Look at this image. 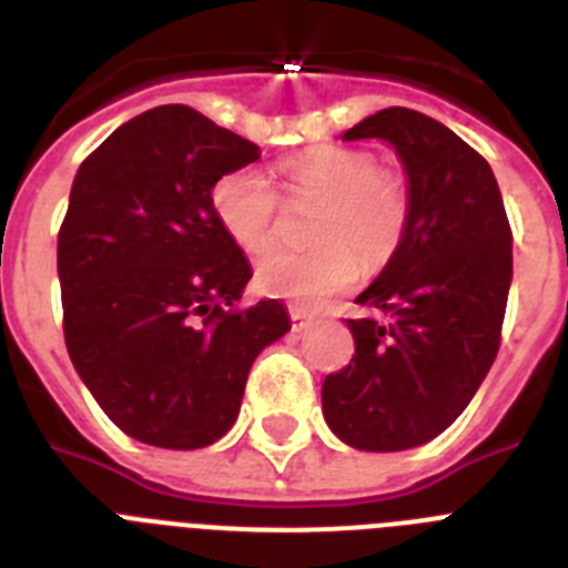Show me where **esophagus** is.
Masks as SVG:
<instances>
[{
	"label": "esophagus",
	"mask_w": 568,
	"mask_h": 568,
	"mask_svg": "<svg viewBox=\"0 0 568 568\" xmlns=\"http://www.w3.org/2000/svg\"><path fill=\"white\" fill-rule=\"evenodd\" d=\"M288 317H291V328H294V332H305V328L314 323L312 314H305L303 308H297V305H291Z\"/></svg>",
	"instance_id": "34e87169"
}]
</instances>
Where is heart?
<instances>
[{
    "instance_id": "1",
    "label": "heart",
    "mask_w": 568,
    "mask_h": 568,
    "mask_svg": "<svg viewBox=\"0 0 568 568\" xmlns=\"http://www.w3.org/2000/svg\"><path fill=\"white\" fill-rule=\"evenodd\" d=\"M288 200L323 202L314 223L312 251L271 248L256 263V285L265 294L317 305L359 280V260L368 268L386 265L406 240L412 194L403 176L379 168L377 156L359 148H312L280 162ZM211 205L245 254H260L277 234L283 200L256 168H234L214 182Z\"/></svg>"
}]
</instances>
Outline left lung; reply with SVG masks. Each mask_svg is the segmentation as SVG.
Instances as JSON below:
<instances>
[{"label":"left lung","instance_id":"1","mask_svg":"<svg viewBox=\"0 0 568 568\" xmlns=\"http://www.w3.org/2000/svg\"><path fill=\"white\" fill-rule=\"evenodd\" d=\"M386 140L400 154L412 220L397 254L357 297L354 357L323 383L325 423L363 452L428 443L463 414L500 348L511 285V229L489 162L455 131L386 108L343 140Z\"/></svg>","mask_w":568,"mask_h":568}]
</instances>
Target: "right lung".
<instances>
[{"instance_id": "1", "label": "right lung", "mask_w": 568, "mask_h": 568, "mask_svg": "<svg viewBox=\"0 0 568 568\" xmlns=\"http://www.w3.org/2000/svg\"><path fill=\"white\" fill-rule=\"evenodd\" d=\"M254 142L189 105L128 120L73 176L57 240L73 368L128 437L202 448L234 426L251 363L291 328L280 300L240 305L251 265L211 205Z\"/></svg>"}]
</instances>
